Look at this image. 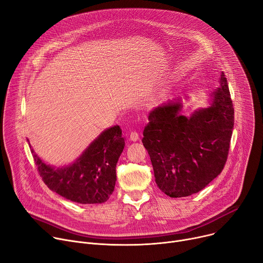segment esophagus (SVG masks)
Wrapping results in <instances>:
<instances>
[{"instance_id": "obj_1", "label": "esophagus", "mask_w": 263, "mask_h": 263, "mask_svg": "<svg viewBox=\"0 0 263 263\" xmlns=\"http://www.w3.org/2000/svg\"><path fill=\"white\" fill-rule=\"evenodd\" d=\"M138 138H139V136H138V133H137L136 131H132V132L130 133V139H131L132 142L138 141Z\"/></svg>"}]
</instances>
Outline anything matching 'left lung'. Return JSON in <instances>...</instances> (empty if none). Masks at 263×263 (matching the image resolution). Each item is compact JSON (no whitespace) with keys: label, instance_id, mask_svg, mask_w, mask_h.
I'll return each mask as SVG.
<instances>
[{"label":"left lung","instance_id":"obj_1","mask_svg":"<svg viewBox=\"0 0 263 263\" xmlns=\"http://www.w3.org/2000/svg\"><path fill=\"white\" fill-rule=\"evenodd\" d=\"M211 107L189 118L181 102H169L149 114L143 144L155 182L170 198L197 194L222 172L234 128V104L224 73Z\"/></svg>","mask_w":263,"mask_h":263}]
</instances>
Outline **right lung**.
<instances>
[{
  "mask_svg": "<svg viewBox=\"0 0 263 263\" xmlns=\"http://www.w3.org/2000/svg\"><path fill=\"white\" fill-rule=\"evenodd\" d=\"M119 126L100 134L72 165L55 169L33 153V161L44 184L63 198L80 204L106 202L114 191L116 164L125 147Z\"/></svg>",
  "mask_w": 263,
  "mask_h": 263,
  "instance_id": "right-lung-1",
  "label": "right lung"
}]
</instances>
